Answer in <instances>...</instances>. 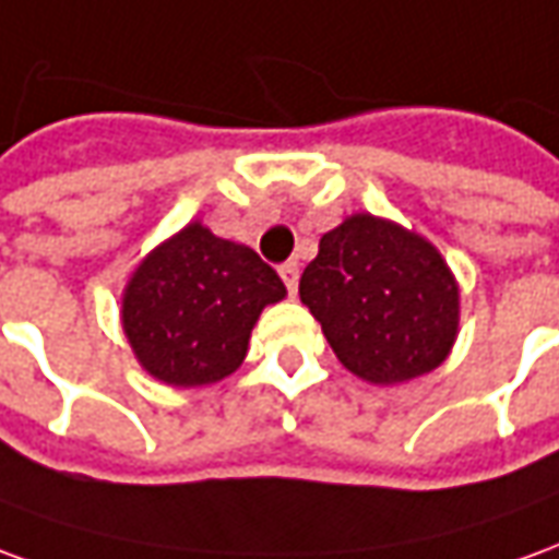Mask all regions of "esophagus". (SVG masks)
Wrapping results in <instances>:
<instances>
[{"label":"esophagus","mask_w":559,"mask_h":559,"mask_svg":"<svg viewBox=\"0 0 559 559\" xmlns=\"http://www.w3.org/2000/svg\"><path fill=\"white\" fill-rule=\"evenodd\" d=\"M280 276H283V283H286L288 295H298V264L295 261H286V264H280Z\"/></svg>","instance_id":"obj_1"}]
</instances>
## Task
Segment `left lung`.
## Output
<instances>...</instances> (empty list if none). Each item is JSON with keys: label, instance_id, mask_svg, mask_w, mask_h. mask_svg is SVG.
<instances>
[{"label": "left lung", "instance_id": "left-lung-1", "mask_svg": "<svg viewBox=\"0 0 559 559\" xmlns=\"http://www.w3.org/2000/svg\"><path fill=\"white\" fill-rule=\"evenodd\" d=\"M300 300L340 364L373 385L437 370L461 319V292L439 249L370 213L322 235L300 276Z\"/></svg>", "mask_w": 559, "mask_h": 559}]
</instances>
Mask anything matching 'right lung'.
I'll list each match as a JSON object with an SVG mask.
<instances>
[{
    "mask_svg": "<svg viewBox=\"0 0 559 559\" xmlns=\"http://www.w3.org/2000/svg\"><path fill=\"white\" fill-rule=\"evenodd\" d=\"M286 286L255 249L189 223L146 255L122 292V331L146 373L174 388L231 376L252 324Z\"/></svg>",
    "mask_w": 559,
    "mask_h": 559,
    "instance_id": "obj_1",
    "label": "right lung"
}]
</instances>
